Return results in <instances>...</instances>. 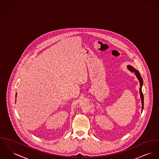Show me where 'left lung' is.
<instances>
[{"mask_svg": "<svg viewBox=\"0 0 159 159\" xmlns=\"http://www.w3.org/2000/svg\"><path fill=\"white\" fill-rule=\"evenodd\" d=\"M127 67H128V68L130 71H133V72L134 73L135 75H136V77H137V79H138L139 81V83H140L139 92H140V96L141 102H142V112L143 110V105H144V98H143V95L142 91V85H143V81L142 77H141V75H140V73L138 71V70H135L133 66L128 65L127 66Z\"/></svg>", "mask_w": 159, "mask_h": 159, "instance_id": "8db88e82", "label": "left lung"}]
</instances>
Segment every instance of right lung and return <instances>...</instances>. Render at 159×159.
<instances>
[{"label": "right lung", "instance_id": "obj_1", "mask_svg": "<svg viewBox=\"0 0 159 159\" xmlns=\"http://www.w3.org/2000/svg\"><path fill=\"white\" fill-rule=\"evenodd\" d=\"M16 96H17V93L16 94Z\"/></svg>", "mask_w": 159, "mask_h": 159}]
</instances>
